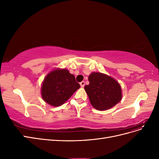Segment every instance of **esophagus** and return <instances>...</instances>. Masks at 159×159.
Returning a JSON list of instances; mask_svg holds the SVG:
<instances>
[{"mask_svg": "<svg viewBox=\"0 0 159 159\" xmlns=\"http://www.w3.org/2000/svg\"><path fill=\"white\" fill-rule=\"evenodd\" d=\"M80 85H81V88H84V85H85V81H81L80 82Z\"/></svg>", "mask_w": 159, "mask_h": 159, "instance_id": "obj_1", "label": "esophagus"}]
</instances>
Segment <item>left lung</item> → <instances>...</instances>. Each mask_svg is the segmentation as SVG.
<instances>
[{"label": "left lung", "instance_id": "obj_1", "mask_svg": "<svg viewBox=\"0 0 159 159\" xmlns=\"http://www.w3.org/2000/svg\"><path fill=\"white\" fill-rule=\"evenodd\" d=\"M89 84L84 87L92 106L99 111L114 107L122 99V89L118 81L101 72H92L89 77Z\"/></svg>", "mask_w": 159, "mask_h": 159}]
</instances>
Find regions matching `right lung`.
I'll use <instances>...</instances> for the list:
<instances>
[{"mask_svg":"<svg viewBox=\"0 0 159 159\" xmlns=\"http://www.w3.org/2000/svg\"><path fill=\"white\" fill-rule=\"evenodd\" d=\"M80 88L75 76L66 68H56L48 74L41 85V95L46 103L59 107Z\"/></svg>","mask_w":159,"mask_h":159,"instance_id":"obj_1","label":"right lung"}]
</instances>
